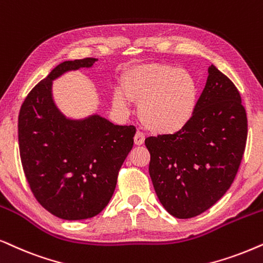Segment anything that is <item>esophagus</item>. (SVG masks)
<instances>
[{"instance_id": "1", "label": "esophagus", "mask_w": 263, "mask_h": 263, "mask_svg": "<svg viewBox=\"0 0 263 263\" xmlns=\"http://www.w3.org/2000/svg\"><path fill=\"white\" fill-rule=\"evenodd\" d=\"M144 139H145V136L143 132L138 131L137 134L135 135V144L136 145H142L143 143H144Z\"/></svg>"}]
</instances>
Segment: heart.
Listing matches in <instances>:
<instances>
[{"label": "heart", "instance_id": "heart-1", "mask_svg": "<svg viewBox=\"0 0 263 263\" xmlns=\"http://www.w3.org/2000/svg\"><path fill=\"white\" fill-rule=\"evenodd\" d=\"M115 106L126 109L128 100L139 102L142 124L157 135H172L190 122L197 104V84L185 69L164 64L134 66L122 78Z\"/></svg>", "mask_w": 263, "mask_h": 263}]
</instances>
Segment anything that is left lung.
I'll list each match as a JSON object with an SVG mask.
<instances>
[{
	"mask_svg": "<svg viewBox=\"0 0 263 263\" xmlns=\"http://www.w3.org/2000/svg\"><path fill=\"white\" fill-rule=\"evenodd\" d=\"M208 73L190 122L173 135L145 139L157 197L179 219L202 214L226 194L246 150L248 119L239 91L214 65Z\"/></svg>",
	"mask_w": 263,
	"mask_h": 263,
	"instance_id": "left-lung-1",
	"label": "left lung"
}]
</instances>
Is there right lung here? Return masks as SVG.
Returning a JSON list of instances; mask_svg holds the SVG:
<instances>
[{"label":"right lung","mask_w":263,"mask_h":263,"mask_svg":"<svg viewBox=\"0 0 263 263\" xmlns=\"http://www.w3.org/2000/svg\"><path fill=\"white\" fill-rule=\"evenodd\" d=\"M96 61L85 58L58 65L20 108L17 137L26 180L42 207L64 220L89 219L106 208L134 146V125H114L100 115L69 120L54 104L52 80Z\"/></svg>","instance_id":"add662e5"}]
</instances>
